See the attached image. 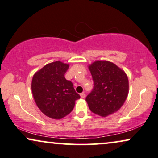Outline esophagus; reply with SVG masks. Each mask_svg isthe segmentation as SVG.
Returning a JSON list of instances; mask_svg holds the SVG:
<instances>
[{
	"instance_id": "esophagus-1",
	"label": "esophagus",
	"mask_w": 158,
	"mask_h": 158,
	"mask_svg": "<svg viewBox=\"0 0 158 158\" xmlns=\"http://www.w3.org/2000/svg\"><path fill=\"white\" fill-rule=\"evenodd\" d=\"M80 96H81V98H85L86 97V94H85V92H82V93L80 94Z\"/></svg>"
}]
</instances>
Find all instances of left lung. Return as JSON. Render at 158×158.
<instances>
[{"label": "left lung", "instance_id": "obj_1", "mask_svg": "<svg viewBox=\"0 0 158 158\" xmlns=\"http://www.w3.org/2000/svg\"><path fill=\"white\" fill-rule=\"evenodd\" d=\"M88 68L94 81L93 89L86 98L90 110L102 117L117 112L129 94L127 73L107 60H96Z\"/></svg>", "mask_w": 158, "mask_h": 158}]
</instances>
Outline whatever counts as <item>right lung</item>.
I'll return each instance as SVG.
<instances>
[{
	"instance_id": "obj_1",
	"label": "right lung",
	"mask_w": 158,
	"mask_h": 158,
	"mask_svg": "<svg viewBox=\"0 0 158 158\" xmlns=\"http://www.w3.org/2000/svg\"><path fill=\"white\" fill-rule=\"evenodd\" d=\"M69 65L61 61L50 63L35 73L31 92L37 106L48 117L61 119L73 109L80 98L71 81L64 75Z\"/></svg>"
}]
</instances>
